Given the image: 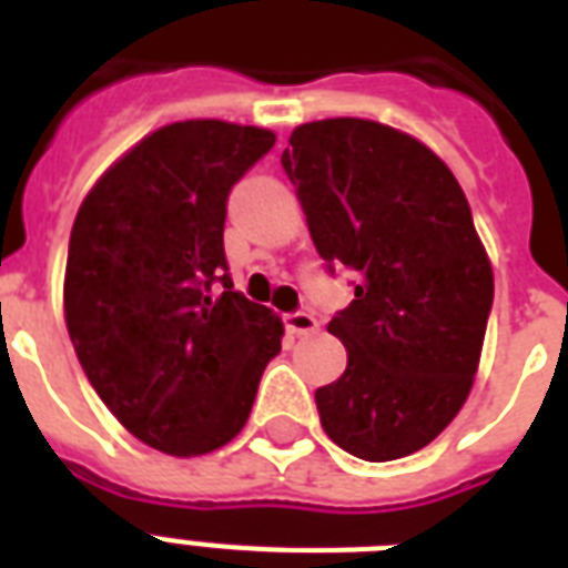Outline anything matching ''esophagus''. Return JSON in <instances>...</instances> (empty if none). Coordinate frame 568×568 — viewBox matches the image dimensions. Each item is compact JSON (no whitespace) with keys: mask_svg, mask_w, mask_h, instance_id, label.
Here are the masks:
<instances>
[{"mask_svg":"<svg viewBox=\"0 0 568 568\" xmlns=\"http://www.w3.org/2000/svg\"><path fill=\"white\" fill-rule=\"evenodd\" d=\"M283 321L285 329H288L292 336H312V333H318V318L310 315V312H288Z\"/></svg>","mask_w":568,"mask_h":568,"instance_id":"1","label":"esophagus"}]
</instances>
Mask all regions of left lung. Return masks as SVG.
Instances as JSON below:
<instances>
[{"label": "left lung", "mask_w": 568, "mask_h": 568, "mask_svg": "<svg viewBox=\"0 0 568 568\" xmlns=\"http://www.w3.org/2000/svg\"><path fill=\"white\" fill-rule=\"evenodd\" d=\"M283 168L327 267L356 274L329 321L345 374L315 392L321 427L368 463L430 445L463 409L493 310L468 200L430 146L359 118L303 123Z\"/></svg>", "instance_id": "8db88e82"}]
</instances>
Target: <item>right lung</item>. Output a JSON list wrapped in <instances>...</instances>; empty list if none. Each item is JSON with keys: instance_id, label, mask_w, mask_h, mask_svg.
Wrapping results in <instances>:
<instances>
[{"instance_id": "1", "label": "right lung", "mask_w": 568, "mask_h": 568, "mask_svg": "<svg viewBox=\"0 0 568 568\" xmlns=\"http://www.w3.org/2000/svg\"><path fill=\"white\" fill-rule=\"evenodd\" d=\"M276 135L182 120L138 141L79 205L64 318L84 374L135 439L196 457L247 424L280 315L232 288L223 221L232 185Z\"/></svg>"}]
</instances>
